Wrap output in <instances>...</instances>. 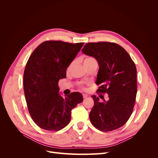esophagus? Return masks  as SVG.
<instances>
[{"label":"esophagus","mask_w":158,"mask_h":158,"mask_svg":"<svg viewBox=\"0 0 158 158\" xmlns=\"http://www.w3.org/2000/svg\"><path fill=\"white\" fill-rule=\"evenodd\" d=\"M82 95H83V98H87V97L88 96V94H83Z\"/></svg>","instance_id":"obj_1"}]
</instances>
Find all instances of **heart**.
Listing matches in <instances>:
<instances>
[{
    "label": "heart",
    "mask_w": 158,
    "mask_h": 158,
    "mask_svg": "<svg viewBox=\"0 0 158 158\" xmlns=\"http://www.w3.org/2000/svg\"><path fill=\"white\" fill-rule=\"evenodd\" d=\"M95 60L94 58H92V57H90V56H88V57H86V58H85V59H84V63H85V62H88V61H91V60ZM73 63H71L69 66V67H68V70H69L70 68H71V66H72V65H73Z\"/></svg>",
    "instance_id": "1"
}]
</instances>
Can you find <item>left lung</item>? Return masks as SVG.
<instances>
[{
	"mask_svg": "<svg viewBox=\"0 0 158 158\" xmlns=\"http://www.w3.org/2000/svg\"><path fill=\"white\" fill-rule=\"evenodd\" d=\"M93 56L99 66L96 84L98 91L108 94L107 101L100 102L92 98L94 106L89 113L92 125L98 130L108 132L121 127L130 118L137 93L136 68L125 49L109 42L88 43L82 50Z\"/></svg>",
	"mask_w": 158,
	"mask_h": 158,
	"instance_id": "left-lung-1",
	"label": "left lung"
}]
</instances>
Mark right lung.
<instances>
[{
  "mask_svg": "<svg viewBox=\"0 0 158 158\" xmlns=\"http://www.w3.org/2000/svg\"><path fill=\"white\" fill-rule=\"evenodd\" d=\"M84 45L46 41L33 51L23 73V89L33 121L45 130L58 131L70 123L71 111L83 102L82 95L73 92L63 98L60 79Z\"/></svg>",
  "mask_w": 158,
  "mask_h": 158,
  "instance_id": "obj_1",
  "label": "right lung"
}]
</instances>
